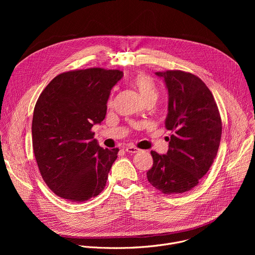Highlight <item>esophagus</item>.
Returning a JSON list of instances; mask_svg holds the SVG:
<instances>
[{
	"instance_id": "esophagus-1",
	"label": "esophagus",
	"mask_w": 255,
	"mask_h": 255,
	"mask_svg": "<svg viewBox=\"0 0 255 255\" xmlns=\"http://www.w3.org/2000/svg\"><path fill=\"white\" fill-rule=\"evenodd\" d=\"M125 150H126L127 152H129V153H136V152L139 151V149H138L137 147L133 146V145H128V146L125 147Z\"/></svg>"
}]
</instances>
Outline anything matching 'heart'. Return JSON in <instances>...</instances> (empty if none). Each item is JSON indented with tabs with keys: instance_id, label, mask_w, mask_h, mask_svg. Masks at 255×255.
Segmentation results:
<instances>
[{
	"instance_id": "b5f03b06",
	"label": "heart",
	"mask_w": 255,
	"mask_h": 255,
	"mask_svg": "<svg viewBox=\"0 0 255 255\" xmlns=\"http://www.w3.org/2000/svg\"><path fill=\"white\" fill-rule=\"evenodd\" d=\"M133 86L138 90L143 101L157 100L159 91L151 77L145 74H138L133 79Z\"/></svg>"
}]
</instances>
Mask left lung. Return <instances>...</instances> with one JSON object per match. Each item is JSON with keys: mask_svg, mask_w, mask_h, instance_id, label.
Returning <instances> with one entry per match:
<instances>
[{"mask_svg": "<svg viewBox=\"0 0 255 255\" xmlns=\"http://www.w3.org/2000/svg\"><path fill=\"white\" fill-rule=\"evenodd\" d=\"M168 92L165 127L168 151H151L153 165L147 171L151 186L165 195L186 193L198 186L217 155L222 121L214 97L197 76L183 70L157 71Z\"/></svg>", "mask_w": 255, "mask_h": 255, "instance_id": "8db88e82", "label": "left lung"}]
</instances>
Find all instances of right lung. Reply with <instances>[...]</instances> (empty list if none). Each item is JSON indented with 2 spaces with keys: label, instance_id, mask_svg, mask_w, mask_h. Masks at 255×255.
Masks as SVG:
<instances>
[{
  "label": "right lung",
  "instance_id": "add662e5",
  "mask_svg": "<svg viewBox=\"0 0 255 255\" xmlns=\"http://www.w3.org/2000/svg\"><path fill=\"white\" fill-rule=\"evenodd\" d=\"M123 71L93 67L55 77L36 102L34 155L45 184L58 197L85 202L97 197L119 149H104L92 127L106 117L107 102Z\"/></svg>",
  "mask_w": 255,
  "mask_h": 255
}]
</instances>
